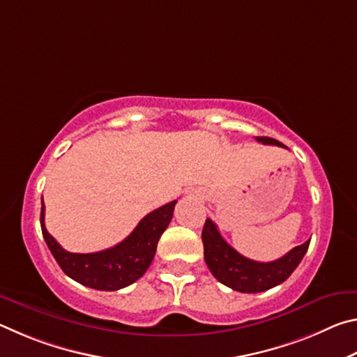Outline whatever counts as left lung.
<instances>
[{"instance_id": "8db88e82", "label": "left lung", "mask_w": 357, "mask_h": 357, "mask_svg": "<svg viewBox=\"0 0 357 357\" xmlns=\"http://www.w3.org/2000/svg\"><path fill=\"white\" fill-rule=\"evenodd\" d=\"M257 142L285 148V144L269 137H257ZM202 239L204 245V261L211 273L223 285L241 293H261L280 285L298 268L310 244V241H305L304 244L294 247L275 261L259 263L243 257L227 244L211 219L204 222Z\"/></svg>"}]
</instances>
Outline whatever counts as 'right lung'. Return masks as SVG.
Returning a JSON list of instances; mask_svg holds the SVG:
<instances>
[{
  "mask_svg": "<svg viewBox=\"0 0 357 357\" xmlns=\"http://www.w3.org/2000/svg\"><path fill=\"white\" fill-rule=\"evenodd\" d=\"M176 200L144 215L123 243L94 253L64 250L45 228V206L42 200L40 228L44 239L66 275L84 287L100 291H116L129 287L146 273L155 255L157 243L173 217Z\"/></svg>",
  "mask_w": 357,
  "mask_h": 357,
  "instance_id": "right-lung-1",
  "label": "right lung"
}]
</instances>
